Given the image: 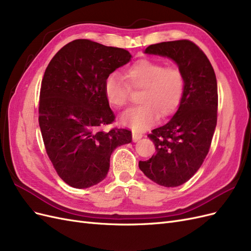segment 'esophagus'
<instances>
[{
	"mask_svg": "<svg viewBox=\"0 0 251 251\" xmlns=\"http://www.w3.org/2000/svg\"><path fill=\"white\" fill-rule=\"evenodd\" d=\"M132 136H133V141L134 142H137L139 139H141L142 138V134L141 133H137V132H133V134H132Z\"/></svg>",
	"mask_w": 251,
	"mask_h": 251,
	"instance_id": "34e87169",
	"label": "esophagus"
}]
</instances>
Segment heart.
<instances>
[{"label": "heart", "mask_w": 251, "mask_h": 251, "mask_svg": "<svg viewBox=\"0 0 251 251\" xmlns=\"http://www.w3.org/2000/svg\"><path fill=\"white\" fill-rule=\"evenodd\" d=\"M125 81L117 74L104 80L108 101L116 108L126 105L132 90H141L139 105L120 117L121 124L141 131L153 125L157 117H169L176 112L184 93V77L177 67L142 59L125 70Z\"/></svg>", "instance_id": "1"}]
</instances>
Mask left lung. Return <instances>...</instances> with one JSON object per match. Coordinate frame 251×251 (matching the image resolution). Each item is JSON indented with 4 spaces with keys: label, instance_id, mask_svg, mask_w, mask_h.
<instances>
[{
    "label": "left lung",
    "instance_id": "left-lung-1",
    "mask_svg": "<svg viewBox=\"0 0 251 251\" xmlns=\"http://www.w3.org/2000/svg\"><path fill=\"white\" fill-rule=\"evenodd\" d=\"M146 53L172 58L184 77L178 111L168 124L148 135L156 155L139 161V169L149 179L176 187L194 176L209 151L218 116L216 74L205 53L192 41L154 44Z\"/></svg>",
    "mask_w": 251,
    "mask_h": 251
}]
</instances>
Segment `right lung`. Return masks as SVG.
I'll use <instances>...</instances> for the list:
<instances>
[{
	"instance_id": "1",
	"label": "right lung",
	"mask_w": 251,
	"mask_h": 251,
	"mask_svg": "<svg viewBox=\"0 0 251 251\" xmlns=\"http://www.w3.org/2000/svg\"><path fill=\"white\" fill-rule=\"evenodd\" d=\"M132 58L126 49L75 40L53 56L42 80L39 124L47 155L60 179L75 188L102 181L117 147L132 142L127 128L103 127L115 120L104 80Z\"/></svg>"
}]
</instances>
